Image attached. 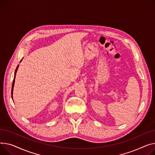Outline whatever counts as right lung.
Instances as JSON below:
<instances>
[{
	"label": "right lung",
	"instance_id": "1",
	"mask_svg": "<svg viewBox=\"0 0 155 155\" xmlns=\"http://www.w3.org/2000/svg\"><path fill=\"white\" fill-rule=\"evenodd\" d=\"M22 60V59L20 60V62H21ZM19 65H18L16 69H15V74H14V80H13V83H12V90H11V95H12V98L13 100V90H14V84H15V75H16V74H17V70H18V68Z\"/></svg>",
	"mask_w": 155,
	"mask_h": 155
}]
</instances>
